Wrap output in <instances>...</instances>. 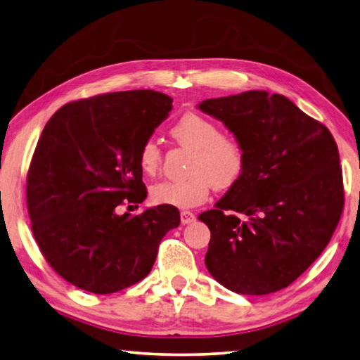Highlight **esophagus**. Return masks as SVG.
<instances>
[{
    "label": "esophagus",
    "mask_w": 360,
    "mask_h": 360,
    "mask_svg": "<svg viewBox=\"0 0 360 360\" xmlns=\"http://www.w3.org/2000/svg\"><path fill=\"white\" fill-rule=\"evenodd\" d=\"M192 221H195V215L188 210H182L181 212V223L182 224H190Z\"/></svg>",
    "instance_id": "1"
}]
</instances>
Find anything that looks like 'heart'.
<instances>
[{
	"instance_id": "1",
	"label": "heart",
	"mask_w": 360,
	"mask_h": 360,
	"mask_svg": "<svg viewBox=\"0 0 360 360\" xmlns=\"http://www.w3.org/2000/svg\"><path fill=\"white\" fill-rule=\"evenodd\" d=\"M170 136L192 150L188 176L165 179L151 188V201L160 206L192 209L209 198L210 188L226 190L236 186L245 172L246 150L234 136L221 134L220 124L196 112L176 120ZM162 164V151L154 140H146L139 150V167L145 174H156Z\"/></svg>"
}]
</instances>
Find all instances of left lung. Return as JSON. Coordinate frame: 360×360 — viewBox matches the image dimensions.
Wrapping results in <instances>:
<instances>
[{
  "label": "left lung",
  "instance_id": "left-lung-1",
  "mask_svg": "<svg viewBox=\"0 0 360 360\" xmlns=\"http://www.w3.org/2000/svg\"><path fill=\"white\" fill-rule=\"evenodd\" d=\"M243 143L246 165L215 209L206 266L242 295L290 285L326 248L343 210L339 150L326 126L265 90L198 104Z\"/></svg>",
  "mask_w": 360,
  "mask_h": 360
}]
</instances>
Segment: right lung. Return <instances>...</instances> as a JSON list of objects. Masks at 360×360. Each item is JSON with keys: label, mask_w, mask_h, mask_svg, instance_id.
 I'll list each match as a JSON object with an SVG mask.
<instances>
[{"label": "right lung", "mask_w": 360, "mask_h": 360, "mask_svg": "<svg viewBox=\"0 0 360 360\" xmlns=\"http://www.w3.org/2000/svg\"><path fill=\"white\" fill-rule=\"evenodd\" d=\"M172 103L154 90L115 91L62 105L45 124L27 172V212L41 255L70 284L105 295L139 283L179 226L170 206L117 212L146 198L139 150Z\"/></svg>", "instance_id": "add662e5"}]
</instances>
